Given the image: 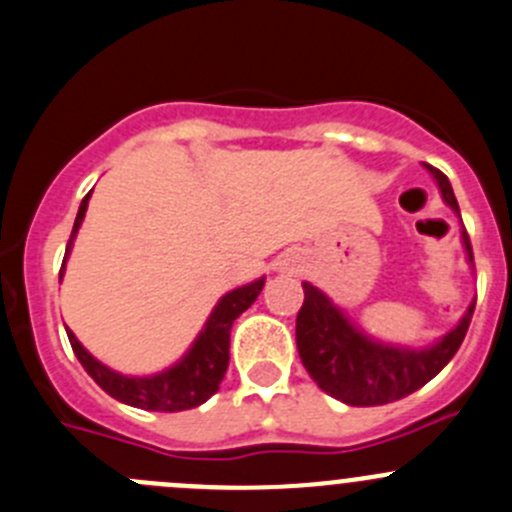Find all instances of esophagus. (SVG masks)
Here are the masks:
<instances>
[{
	"label": "esophagus",
	"mask_w": 512,
	"mask_h": 512,
	"mask_svg": "<svg viewBox=\"0 0 512 512\" xmlns=\"http://www.w3.org/2000/svg\"><path fill=\"white\" fill-rule=\"evenodd\" d=\"M302 265H305V262H302V255L295 250L282 252L275 260V270L282 272V275H297V272L302 270Z\"/></svg>",
	"instance_id": "34e87169"
}]
</instances>
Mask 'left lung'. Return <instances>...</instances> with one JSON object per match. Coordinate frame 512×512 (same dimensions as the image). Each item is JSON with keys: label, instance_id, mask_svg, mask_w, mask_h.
Listing matches in <instances>:
<instances>
[{"label": "left lung", "instance_id": "obj_1", "mask_svg": "<svg viewBox=\"0 0 512 512\" xmlns=\"http://www.w3.org/2000/svg\"><path fill=\"white\" fill-rule=\"evenodd\" d=\"M425 170L433 175L445 205L460 217L458 200L448 177L430 165H425ZM460 242H463L465 262L473 267V247L465 227L460 230ZM302 290H305V302L295 322V340L302 365L317 382V388L355 408L393 403L433 380L458 352L475 310L473 300L460 315L458 325L428 345L413 347L385 342L362 330L312 282H302Z\"/></svg>", "mask_w": 512, "mask_h": 512}]
</instances>
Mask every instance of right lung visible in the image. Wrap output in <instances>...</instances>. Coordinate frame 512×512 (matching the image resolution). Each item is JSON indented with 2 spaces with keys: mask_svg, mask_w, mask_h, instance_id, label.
Returning <instances> with one entry per match:
<instances>
[{
  "mask_svg": "<svg viewBox=\"0 0 512 512\" xmlns=\"http://www.w3.org/2000/svg\"><path fill=\"white\" fill-rule=\"evenodd\" d=\"M89 195L79 205L77 220H74L72 227V237H69L67 252H64L62 270H59V282H62L69 252H72L77 232L84 222ZM262 287H265V277H257V280L247 282V285L225 292L217 300V305L212 307L210 317L205 320L202 330L197 332L192 345L185 350V355L177 362H172L170 367H165V370L152 372V375H124V372L112 370L109 365L99 362L77 340V335L72 330H67L69 345H72L74 355L82 362L87 375L97 382L104 393L112 395L119 403L132 405V408L140 410H157V413H180V410L197 408V405L207 403L220 390V382L227 372V362H230L232 322L257 300Z\"/></svg>",
  "mask_w": 512,
  "mask_h": 512,
  "instance_id": "add662e5",
  "label": "right lung"
}]
</instances>
